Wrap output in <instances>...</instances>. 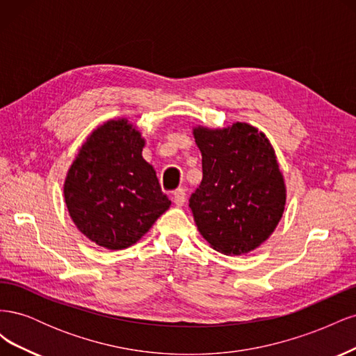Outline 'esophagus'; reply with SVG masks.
Listing matches in <instances>:
<instances>
[{
    "label": "esophagus",
    "mask_w": 356,
    "mask_h": 356,
    "mask_svg": "<svg viewBox=\"0 0 356 356\" xmlns=\"http://www.w3.org/2000/svg\"><path fill=\"white\" fill-rule=\"evenodd\" d=\"M174 203L177 207H182L186 203V190L184 188H177L174 191Z\"/></svg>",
    "instance_id": "1"
}]
</instances>
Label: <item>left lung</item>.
Masks as SVG:
<instances>
[{
  "mask_svg": "<svg viewBox=\"0 0 356 356\" xmlns=\"http://www.w3.org/2000/svg\"><path fill=\"white\" fill-rule=\"evenodd\" d=\"M203 178L190 197L196 225L215 251L242 255L268 239L285 209L286 188L275 149L248 123L193 129Z\"/></svg>",
  "mask_w": 356,
  "mask_h": 356,
  "instance_id": "8db88e82",
  "label": "left lung"
}]
</instances>
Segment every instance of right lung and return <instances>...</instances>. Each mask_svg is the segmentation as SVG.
Returning a JSON list of instances; mask_svg holds the SVG:
<instances>
[{"label": "right lung", "instance_id": "obj_1", "mask_svg": "<svg viewBox=\"0 0 356 356\" xmlns=\"http://www.w3.org/2000/svg\"><path fill=\"white\" fill-rule=\"evenodd\" d=\"M144 138L126 118L86 139L68 170L63 196L77 229L106 250H124L152 229L170 200L143 159Z\"/></svg>", "mask_w": 356, "mask_h": 356}]
</instances>
